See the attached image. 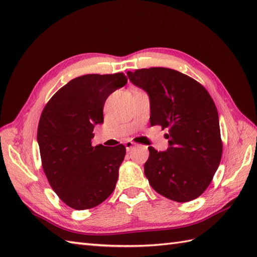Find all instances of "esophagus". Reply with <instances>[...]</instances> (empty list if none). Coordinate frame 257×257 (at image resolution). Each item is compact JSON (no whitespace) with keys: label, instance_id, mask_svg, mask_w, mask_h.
Returning a JSON list of instances; mask_svg holds the SVG:
<instances>
[{"label":"esophagus","instance_id":"34e87169","mask_svg":"<svg viewBox=\"0 0 257 257\" xmlns=\"http://www.w3.org/2000/svg\"><path fill=\"white\" fill-rule=\"evenodd\" d=\"M135 146H136V143H134V141H132V140H128V141H125V143H124L125 150H127V151L132 150Z\"/></svg>","mask_w":257,"mask_h":257}]
</instances>
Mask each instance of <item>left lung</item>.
Returning <instances> with one entry per match:
<instances>
[{"label":"left lung","instance_id":"8db88e82","mask_svg":"<svg viewBox=\"0 0 257 257\" xmlns=\"http://www.w3.org/2000/svg\"><path fill=\"white\" fill-rule=\"evenodd\" d=\"M127 75L148 92L151 125L169 132L167 151L148 148L145 174L150 185L172 201L196 199L210 185L223 150L212 97L199 81L174 69L151 67Z\"/></svg>","mask_w":257,"mask_h":257}]
</instances>
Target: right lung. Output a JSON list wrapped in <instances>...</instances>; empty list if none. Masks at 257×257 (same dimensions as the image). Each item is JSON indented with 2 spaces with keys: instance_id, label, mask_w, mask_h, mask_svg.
<instances>
[{
  "instance_id": "add662e5",
  "label": "right lung",
  "mask_w": 257,
  "mask_h": 257,
  "mask_svg": "<svg viewBox=\"0 0 257 257\" xmlns=\"http://www.w3.org/2000/svg\"><path fill=\"white\" fill-rule=\"evenodd\" d=\"M123 73L72 79L44 107L37 128L42 167L52 189L75 210L99 205L116 187L125 148L91 145L108 96L127 84Z\"/></svg>"
}]
</instances>
